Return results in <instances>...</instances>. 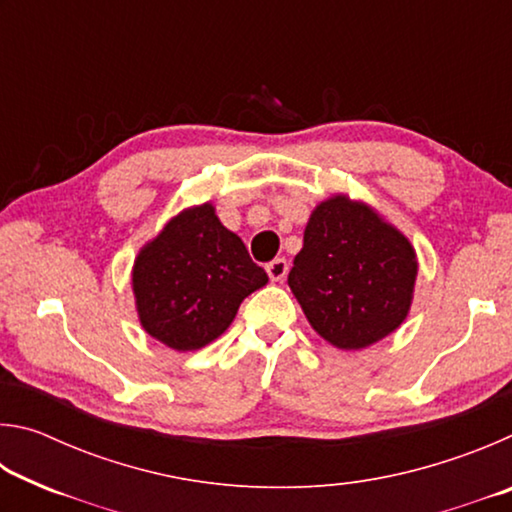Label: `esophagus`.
Wrapping results in <instances>:
<instances>
[{
    "label": "esophagus",
    "instance_id": "obj_1",
    "mask_svg": "<svg viewBox=\"0 0 512 512\" xmlns=\"http://www.w3.org/2000/svg\"><path fill=\"white\" fill-rule=\"evenodd\" d=\"M266 273H268V277H271L273 282H280L289 273V262L284 257H275L273 262L266 264Z\"/></svg>",
    "mask_w": 512,
    "mask_h": 512
}]
</instances>
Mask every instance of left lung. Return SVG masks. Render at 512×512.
Instances as JSON below:
<instances>
[{
	"instance_id": "obj_1",
	"label": "left lung",
	"mask_w": 512,
	"mask_h": 512,
	"mask_svg": "<svg viewBox=\"0 0 512 512\" xmlns=\"http://www.w3.org/2000/svg\"><path fill=\"white\" fill-rule=\"evenodd\" d=\"M415 275L418 262L402 232L368 205L334 196L311 212L289 287L325 341L361 350L402 325Z\"/></svg>"
}]
</instances>
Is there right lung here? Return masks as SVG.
<instances>
[{
  "instance_id": "1",
  "label": "right lung",
  "mask_w": 512,
  "mask_h": 512,
  "mask_svg": "<svg viewBox=\"0 0 512 512\" xmlns=\"http://www.w3.org/2000/svg\"><path fill=\"white\" fill-rule=\"evenodd\" d=\"M266 282L264 268L235 232L223 228L210 203L173 216L133 266L142 327L178 352L221 336L241 300Z\"/></svg>"
}]
</instances>
